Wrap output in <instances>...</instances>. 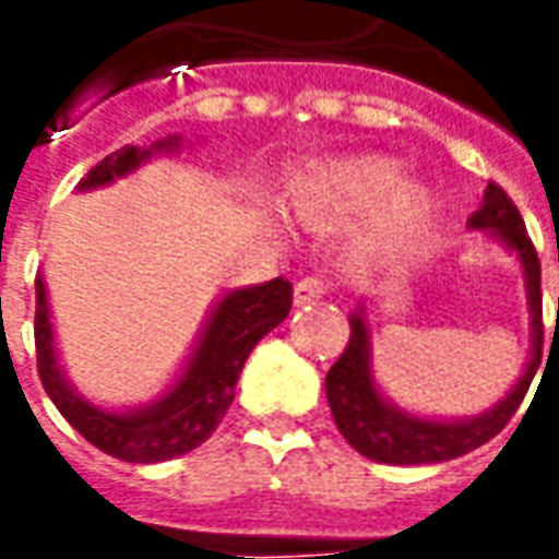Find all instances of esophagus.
Listing matches in <instances>:
<instances>
[{
    "mask_svg": "<svg viewBox=\"0 0 559 559\" xmlns=\"http://www.w3.org/2000/svg\"><path fill=\"white\" fill-rule=\"evenodd\" d=\"M326 281L320 278V275H305L302 281H296V290H293V299H296V305H308L314 302V299H320L323 293H326Z\"/></svg>",
    "mask_w": 559,
    "mask_h": 559,
    "instance_id": "1",
    "label": "esophagus"
}]
</instances>
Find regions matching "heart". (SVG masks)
<instances>
[{"label":"heart","mask_w":559,"mask_h":559,"mask_svg":"<svg viewBox=\"0 0 559 559\" xmlns=\"http://www.w3.org/2000/svg\"><path fill=\"white\" fill-rule=\"evenodd\" d=\"M293 206L308 224L332 227L374 215L377 242H399L431 212V194L416 182H401V164L386 155L335 160L296 185Z\"/></svg>","instance_id":"obj_1"}]
</instances>
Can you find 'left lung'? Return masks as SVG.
Returning a JSON list of instances; mask_svg holds the SVG:
<instances>
[{"instance_id":"1","label":"left lung","mask_w":559,"mask_h":559,"mask_svg":"<svg viewBox=\"0 0 559 559\" xmlns=\"http://www.w3.org/2000/svg\"><path fill=\"white\" fill-rule=\"evenodd\" d=\"M469 230L491 233L493 239L512 251L524 269L530 308V359L524 374L479 416L469 419H428L416 413L401 411L399 404L377 389L374 368H371V323L368 308L359 305L350 314V341L341 353L338 362L326 374V399L332 419L344 433V440L359 455L380 461V464H440L452 461L488 443L493 433L506 428V421L515 416L521 401L527 395L530 383L542 362V269L536 248L530 242L524 218L509 200L500 185L488 182L481 206L469 215Z\"/></svg>"}]
</instances>
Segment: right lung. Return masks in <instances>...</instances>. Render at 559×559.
Segmentation results:
<instances>
[{"mask_svg": "<svg viewBox=\"0 0 559 559\" xmlns=\"http://www.w3.org/2000/svg\"><path fill=\"white\" fill-rule=\"evenodd\" d=\"M182 138H164L148 148L122 146L95 164L78 191H95L114 185L128 173L143 167L158 152H179ZM293 284L287 278H272L254 287H239L221 296L209 311L203 332L197 335L194 350L164 395L148 404L128 411H104L95 407L68 383L66 371L56 353L47 284L38 272L35 278V353L44 392L50 395L59 413L71 421L92 445L107 455L131 464H158L191 452L206 443L218 428L224 413L233 404V389L239 383L245 359L251 356L257 341L278 326L290 314Z\"/></svg>", "mask_w": 559, "mask_h": 559, "instance_id": "obj_1", "label": "right lung"}]
</instances>
